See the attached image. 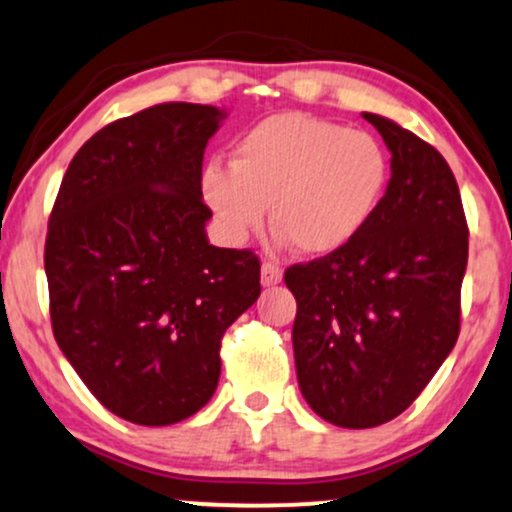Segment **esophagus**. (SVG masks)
<instances>
[{"mask_svg":"<svg viewBox=\"0 0 512 512\" xmlns=\"http://www.w3.org/2000/svg\"><path fill=\"white\" fill-rule=\"evenodd\" d=\"M282 280V270L278 266H273V263H263L261 266V285L263 287H273L278 285Z\"/></svg>","mask_w":512,"mask_h":512,"instance_id":"1","label":"esophagus"}]
</instances>
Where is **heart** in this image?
I'll return each instance as SVG.
<instances>
[{
  "label": "heart",
  "instance_id": "b5f03b06",
  "mask_svg": "<svg viewBox=\"0 0 512 512\" xmlns=\"http://www.w3.org/2000/svg\"><path fill=\"white\" fill-rule=\"evenodd\" d=\"M388 182V158L369 131L285 112L239 138L230 167L210 162L201 196L227 242L266 220L304 256H328L364 230Z\"/></svg>",
  "mask_w": 512,
  "mask_h": 512
}]
</instances>
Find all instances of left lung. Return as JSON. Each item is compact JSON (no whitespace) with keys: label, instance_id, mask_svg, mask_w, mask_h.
<instances>
[{"label":"left lung","instance_id":"left-lung-1","mask_svg":"<svg viewBox=\"0 0 512 512\" xmlns=\"http://www.w3.org/2000/svg\"><path fill=\"white\" fill-rule=\"evenodd\" d=\"M364 119L393 155L386 196L350 244L285 270L299 390L342 429L395 419L446 362L470 234L443 155L381 114Z\"/></svg>","mask_w":512,"mask_h":512}]
</instances>
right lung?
Segmentation results:
<instances>
[{
	"label": "right lung",
	"instance_id": "1",
	"mask_svg": "<svg viewBox=\"0 0 512 512\" xmlns=\"http://www.w3.org/2000/svg\"><path fill=\"white\" fill-rule=\"evenodd\" d=\"M225 110L165 102L107 124L71 160L45 242L54 340L90 393L141 426L213 398L220 340L261 294L249 249L208 242L203 150Z\"/></svg>",
	"mask_w": 512,
	"mask_h": 512
}]
</instances>
